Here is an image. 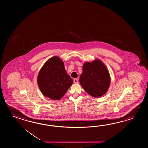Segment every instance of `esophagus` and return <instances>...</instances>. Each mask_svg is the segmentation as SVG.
Returning a JSON list of instances; mask_svg holds the SVG:
<instances>
[{
    "mask_svg": "<svg viewBox=\"0 0 148 148\" xmlns=\"http://www.w3.org/2000/svg\"><path fill=\"white\" fill-rule=\"evenodd\" d=\"M73 82H74V83L75 84H78V79H74Z\"/></svg>",
    "mask_w": 148,
    "mask_h": 148,
    "instance_id": "34e87169",
    "label": "esophagus"
}]
</instances>
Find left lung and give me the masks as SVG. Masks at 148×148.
Wrapping results in <instances>:
<instances>
[{
	"label": "left lung",
	"instance_id": "obj_1",
	"mask_svg": "<svg viewBox=\"0 0 148 148\" xmlns=\"http://www.w3.org/2000/svg\"><path fill=\"white\" fill-rule=\"evenodd\" d=\"M79 82L88 94L93 97H99L109 89L110 74L105 64L97 58L84 63Z\"/></svg>",
	"mask_w": 148,
	"mask_h": 148
}]
</instances>
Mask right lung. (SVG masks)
Segmentation results:
<instances>
[{"mask_svg":"<svg viewBox=\"0 0 148 148\" xmlns=\"http://www.w3.org/2000/svg\"><path fill=\"white\" fill-rule=\"evenodd\" d=\"M64 65L60 58L54 56L41 68L37 82L44 96L52 100H59L73 85V79L66 73Z\"/></svg>","mask_w":148,"mask_h":148,"instance_id":"1","label":"right lung"}]
</instances>
